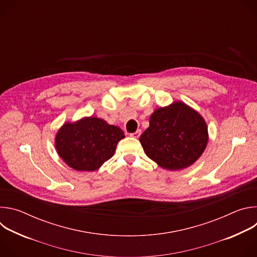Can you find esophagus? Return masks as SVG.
Wrapping results in <instances>:
<instances>
[{"instance_id": "esophagus-1", "label": "esophagus", "mask_w": 257, "mask_h": 257, "mask_svg": "<svg viewBox=\"0 0 257 257\" xmlns=\"http://www.w3.org/2000/svg\"><path fill=\"white\" fill-rule=\"evenodd\" d=\"M140 135H141V130H137L136 132L130 133V136H131V137H133V138H138Z\"/></svg>"}]
</instances>
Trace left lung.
Instances as JSON below:
<instances>
[{
  "label": "left lung",
  "mask_w": 257,
  "mask_h": 257,
  "mask_svg": "<svg viewBox=\"0 0 257 257\" xmlns=\"http://www.w3.org/2000/svg\"><path fill=\"white\" fill-rule=\"evenodd\" d=\"M207 135L202 117L177 101L156 109L140 142L151 160L164 169L175 171L191 166L202 155Z\"/></svg>",
  "instance_id": "left-lung-1"
}]
</instances>
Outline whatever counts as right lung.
Returning <instances> with one entry per match:
<instances>
[{
    "instance_id": "1",
    "label": "right lung",
    "mask_w": 257,
    "mask_h": 257,
    "mask_svg": "<svg viewBox=\"0 0 257 257\" xmlns=\"http://www.w3.org/2000/svg\"><path fill=\"white\" fill-rule=\"evenodd\" d=\"M124 132L105 121L89 117L75 123H66L57 133L59 156L77 171H94L111 159Z\"/></svg>"
}]
</instances>
